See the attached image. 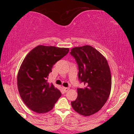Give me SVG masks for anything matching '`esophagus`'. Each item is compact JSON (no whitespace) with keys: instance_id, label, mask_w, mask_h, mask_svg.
I'll use <instances>...</instances> for the list:
<instances>
[{"instance_id":"obj_1","label":"esophagus","mask_w":134,"mask_h":134,"mask_svg":"<svg viewBox=\"0 0 134 134\" xmlns=\"http://www.w3.org/2000/svg\"><path fill=\"white\" fill-rule=\"evenodd\" d=\"M64 90L65 92H67L69 90V87H64Z\"/></svg>"}]
</instances>
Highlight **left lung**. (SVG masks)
Returning <instances> with one entry per match:
<instances>
[{"mask_svg":"<svg viewBox=\"0 0 134 134\" xmlns=\"http://www.w3.org/2000/svg\"><path fill=\"white\" fill-rule=\"evenodd\" d=\"M70 53L78 65L79 80L85 85L77 88V98L71 105L79 114L90 116L101 110L110 96V67L105 57L91 46L74 47Z\"/></svg>","mask_w":134,"mask_h":134,"instance_id":"obj_1","label":"left lung"}]
</instances>
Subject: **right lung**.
<instances>
[{"label": "right lung", "mask_w": 134, "mask_h": 134, "mask_svg": "<svg viewBox=\"0 0 134 134\" xmlns=\"http://www.w3.org/2000/svg\"><path fill=\"white\" fill-rule=\"evenodd\" d=\"M69 51L68 48L39 45L23 60L17 79L18 91L23 102L33 111H50L62 95L47 79L53 65Z\"/></svg>", "instance_id": "right-lung-1"}]
</instances>
